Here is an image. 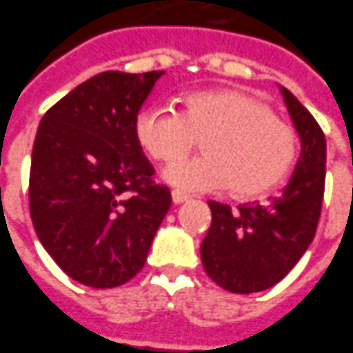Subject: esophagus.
Returning a JSON list of instances; mask_svg holds the SVG:
<instances>
[{"instance_id":"34e87169","label":"esophagus","mask_w":353,"mask_h":353,"mask_svg":"<svg viewBox=\"0 0 353 353\" xmlns=\"http://www.w3.org/2000/svg\"><path fill=\"white\" fill-rule=\"evenodd\" d=\"M171 200H172V204L179 205V204H184V202H188V196L179 192V190H174V192H171Z\"/></svg>"}]
</instances>
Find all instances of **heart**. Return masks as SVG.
Listing matches in <instances>:
<instances>
[{
	"instance_id": "b5f03b06",
	"label": "heart",
	"mask_w": 353,
	"mask_h": 353,
	"mask_svg": "<svg viewBox=\"0 0 353 353\" xmlns=\"http://www.w3.org/2000/svg\"><path fill=\"white\" fill-rule=\"evenodd\" d=\"M136 138L151 159L171 165L203 139L205 155L169 167L163 179L186 192L221 190L237 198L270 192L292 171L293 130L270 106L237 89H208L182 97L181 110L149 106L136 118Z\"/></svg>"
}]
</instances>
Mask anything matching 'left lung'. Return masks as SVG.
Listing matches in <instances>:
<instances>
[{
    "mask_svg": "<svg viewBox=\"0 0 353 353\" xmlns=\"http://www.w3.org/2000/svg\"><path fill=\"white\" fill-rule=\"evenodd\" d=\"M283 101L301 155L283 192L266 204L210 202L212 225L200 247L212 280L231 293L264 292L288 276L314 237L325 196L326 139L313 114L285 87Z\"/></svg>",
    "mask_w": 353,
    "mask_h": 353,
    "instance_id": "left-lung-1",
    "label": "left lung"
}]
</instances>
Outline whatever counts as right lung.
<instances>
[{
	"instance_id": "right-lung-1",
	"label": "right lung",
	"mask_w": 353,
	"mask_h": 353,
	"mask_svg": "<svg viewBox=\"0 0 353 353\" xmlns=\"http://www.w3.org/2000/svg\"><path fill=\"white\" fill-rule=\"evenodd\" d=\"M163 72H103L40 120L28 208L42 247L72 280L118 288L138 274L163 217L167 186L136 138V118Z\"/></svg>"
}]
</instances>
